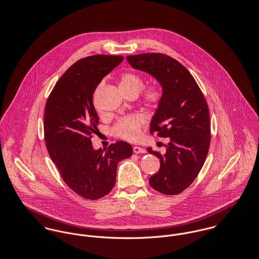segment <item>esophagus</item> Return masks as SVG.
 Instances as JSON below:
<instances>
[{
    "label": "esophagus",
    "mask_w": 259,
    "mask_h": 259,
    "mask_svg": "<svg viewBox=\"0 0 259 259\" xmlns=\"http://www.w3.org/2000/svg\"><path fill=\"white\" fill-rule=\"evenodd\" d=\"M133 152L136 153V154L146 153V150H145V148H142V147H139V146H134L133 147Z\"/></svg>",
    "instance_id": "obj_1"
}]
</instances>
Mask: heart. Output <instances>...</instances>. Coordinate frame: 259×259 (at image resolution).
I'll return each mask as SVG.
<instances>
[{
    "label": "heart",
    "instance_id": "1",
    "mask_svg": "<svg viewBox=\"0 0 259 259\" xmlns=\"http://www.w3.org/2000/svg\"><path fill=\"white\" fill-rule=\"evenodd\" d=\"M119 86L125 95L136 94L142 90L144 86L143 79L135 72H125L120 76ZM162 89L159 85L149 86L144 92V100L150 105H158L162 100ZM145 121L140 115H130L120 119L113 128V133L119 138L136 141L141 134V130Z\"/></svg>",
    "mask_w": 259,
    "mask_h": 259
}]
</instances>
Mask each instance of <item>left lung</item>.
Here are the masks:
<instances>
[{
  "instance_id": "left-lung-1",
  "label": "left lung",
  "mask_w": 259,
  "mask_h": 259,
  "mask_svg": "<svg viewBox=\"0 0 259 259\" xmlns=\"http://www.w3.org/2000/svg\"><path fill=\"white\" fill-rule=\"evenodd\" d=\"M129 64L156 78L162 100L150 123V132L169 138L165 154L147 151L160 159L149 184L160 193H181L195 180L210 145V119L206 100L190 72L177 60L161 53L127 56Z\"/></svg>"
}]
</instances>
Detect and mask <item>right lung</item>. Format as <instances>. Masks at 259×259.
I'll return each mask as SVG.
<instances>
[{
  "instance_id": "obj_1",
  "label": "right lung",
  "mask_w": 259,
  "mask_h": 259,
  "mask_svg": "<svg viewBox=\"0 0 259 259\" xmlns=\"http://www.w3.org/2000/svg\"><path fill=\"white\" fill-rule=\"evenodd\" d=\"M123 59L109 55L80 59L56 83L45 107L44 134L49 155L65 183L90 200L113 189L118 163L133 152L129 143L117 141L103 153L102 149L95 150L91 141L99 124L93 94Z\"/></svg>"
}]
</instances>
